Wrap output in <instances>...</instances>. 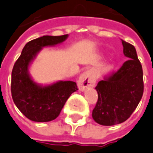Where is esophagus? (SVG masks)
<instances>
[{"label":"esophagus","instance_id":"34e87169","mask_svg":"<svg viewBox=\"0 0 153 153\" xmlns=\"http://www.w3.org/2000/svg\"><path fill=\"white\" fill-rule=\"evenodd\" d=\"M95 83H96V78L92 72V71L90 70L84 71L83 73L80 76L78 82H77L78 88L81 91L89 87H93Z\"/></svg>","mask_w":153,"mask_h":153}]
</instances>
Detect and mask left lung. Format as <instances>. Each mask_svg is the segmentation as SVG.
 Masks as SVG:
<instances>
[{
    "label": "left lung",
    "mask_w": 153,
    "mask_h": 153,
    "mask_svg": "<svg viewBox=\"0 0 153 153\" xmlns=\"http://www.w3.org/2000/svg\"><path fill=\"white\" fill-rule=\"evenodd\" d=\"M124 55L128 60L117 71H112L100 81L95 89L98 101L93 118L102 126H114L131 117L141 101L143 71L135 47L121 40Z\"/></svg>",
    "instance_id": "obj_1"
}]
</instances>
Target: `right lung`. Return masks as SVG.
Instances as JSON below:
<instances>
[{
	"label": "right lung",
	"mask_w": 153,
	"mask_h": 153,
	"mask_svg": "<svg viewBox=\"0 0 153 153\" xmlns=\"http://www.w3.org/2000/svg\"><path fill=\"white\" fill-rule=\"evenodd\" d=\"M67 36L45 35L29 41L14 64L11 83L12 99L17 108L30 120L48 122L56 119L71 94L78 90L76 83L71 81L40 87L33 82L27 73L28 65L42 47L62 43Z\"/></svg>",
	"instance_id": "1"
}]
</instances>
